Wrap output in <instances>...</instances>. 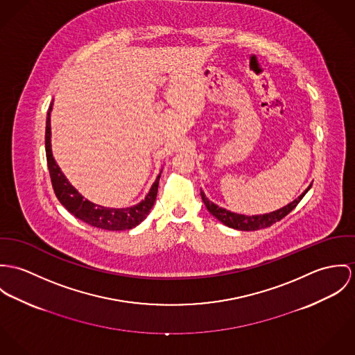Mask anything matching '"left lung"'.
<instances>
[{
  "label": "left lung",
  "mask_w": 355,
  "mask_h": 355,
  "mask_svg": "<svg viewBox=\"0 0 355 355\" xmlns=\"http://www.w3.org/2000/svg\"><path fill=\"white\" fill-rule=\"evenodd\" d=\"M312 187V185H311ZM311 187L298 197L297 200H294L293 202H290L288 205L274 211V212H270V214H266V215H254V216H246V215H239V214H234V212H230L222 207H218L216 204H214L212 201H209L204 192H201V198L207 207V209L219 220L222 222L223 225L232 227V229H236V230H242V232H254V230H260V229H266V227H270L272 226L276 222H279L280 219H283L287 214H290L297 205L298 202L302 200V197L306 195V192L311 189Z\"/></svg>",
  "instance_id": "8db88e82"
}]
</instances>
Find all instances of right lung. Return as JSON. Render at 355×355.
<instances>
[{"label": "right lung", "instance_id": "obj_1", "mask_svg": "<svg viewBox=\"0 0 355 355\" xmlns=\"http://www.w3.org/2000/svg\"><path fill=\"white\" fill-rule=\"evenodd\" d=\"M50 110L51 105L47 112V119H46V133H44V146H46V159H47V166H49V173L51 178V185L54 189V193L60 202L78 219L83 220L84 223L103 229V230H112V232H119V230H130L136 227L139 223H141L146 216L150 214L155 198L158 195L159 178L160 174L154 182L150 193L147 197L130 207V208H105L101 205H96L94 202H89L88 200H83V196L79 192L68 182V180L64 177L61 173L60 167L57 166L55 160L53 158L51 154V144H50Z\"/></svg>", "mask_w": 355, "mask_h": 355}]
</instances>
